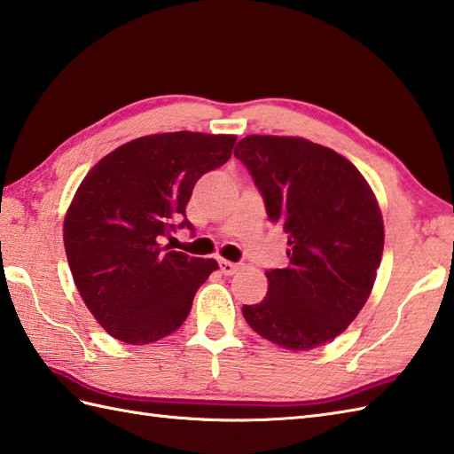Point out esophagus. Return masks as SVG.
I'll return each instance as SVG.
<instances>
[{
    "mask_svg": "<svg viewBox=\"0 0 454 454\" xmlns=\"http://www.w3.org/2000/svg\"><path fill=\"white\" fill-rule=\"evenodd\" d=\"M239 268H240L239 262H229V260H223V258L219 260V270H221V274H225V276H233V274H237V270H239Z\"/></svg>",
    "mask_w": 454,
    "mask_h": 454,
    "instance_id": "1",
    "label": "esophagus"
}]
</instances>
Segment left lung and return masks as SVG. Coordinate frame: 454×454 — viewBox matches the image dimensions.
Masks as SVG:
<instances>
[{"label":"left lung","instance_id":"obj_1","mask_svg":"<svg viewBox=\"0 0 454 454\" xmlns=\"http://www.w3.org/2000/svg\"><path fill=\"white\" fill-rule=\"evenodd\" d=\"M287 233V266L266 271L268 294L245 305L248 326L279 348L307 351L341 334L365 305L385 229L375 194L346 157L301 137L247 136L235 147Z\"/></svg>","mask_w":454,"mask_h":454}]
</instances>
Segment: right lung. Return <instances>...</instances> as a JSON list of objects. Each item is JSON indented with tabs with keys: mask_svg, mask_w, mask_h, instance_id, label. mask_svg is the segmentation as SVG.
<instances>
[{
	"mask_svg": "<svg viewBox=\"0 0 454 454\" xmlns=\"http://www.w3.org/2000/svg\"><path fill=\"white\" fill-rule=\"evenodd\" d=\"M235 136L137 137L89 170L64 219L69 270L90 315L124 344L183 326L215 260L176 253L165 239L194 227L186 204L201 175L225 165Z\"/></svg>",
	"mask_w": 454,
	"mask_h": 454,
	"instance_id": "add662e5",
	"label": "right lung"
}]
</instances>
